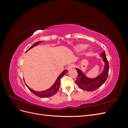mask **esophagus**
Instances as JSON below:
<instances>
[{
    "mask_svg": "<svg viewBox=\"0 0 128 128\" xmlns=\"http://www.w3.org/2000/svg\"><path fill=\"white\" fill-rule=\"evenodd\" d=\"M75 66V65L74 64H70L69 66H68L67 68V70H71L73 68H74Z\"/></svg>",
    "mask_w": 128,
    "mask_h": 128,
    "instance_id": "obj_1",
    "label": "esophagus"
}]
</instances>
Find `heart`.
I'll return each mask as SVG.
<instances>
[{
  "label": "heart",
  "mask_w": 128,
  "mask_h": 128,
  "mask_svg": "<svg viewBox=\"0 0 128 128\" xmlns=\"http://www.w3.org/2000/svg\"><path fill=\"white\" fill-rule=\"evenodd\" d=\"M86 46H87L86 44H78L77 46H76L75 47H74V48H73V50H74V51L76 53H79V52H81V51H82L86 47ZM91 50L90 48H88V50H86L85 53L86 54H88L90 52Z\"/></svg>",
  "instance_id": "obj_1"
}]
</instances>
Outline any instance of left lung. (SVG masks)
Segmentation results:
<instances>
[{
    "label": "left lung",
    "mask_w": 128,
    "mask_h": 128,
    "mask_svg": "<svg viewBox=\"0 0 128 128\" xmlns=\"http://www.w3.org/2000/svg\"><path fill=\"white\" fill-rule=\"evenodd\" d=\"M104 62V67L100 74L95 78H89L84 74L80 69L76 68L78 76L76 83L78 88L86 91H94L101 86L105 82L108 77L109 71V64L106 56L105 52H103L100 56Z\"/></svg>",
    "instance_id": "8db88e82"
}]
</instances>
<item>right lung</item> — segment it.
I'll return each mask as SVG.
<instances>
[{"instance_id": "add662e5", "label": "right lung", "mask_w": 128, "mask_h": 128, "mask_svg": "<svg viewBox=\"0 0 128 128\" xmlns=\"http://www.w3.org/2000/svg\"><path fill=\"white\" fill-rule=\"evenodd\" d=\"M41 42H42V41H38V42H37L36 43H34V44L32 45L28 50L26 51V52L28 50H30V49L35 47V46H37L38 44H40V43ZM67 72L68 71L66 70H64V71L62 72L61 73V74L58 76V77L57 78L56 81L53 84V85L50 88L46 90H43V91H37L33 90L31 89L30 88H29V87L26 85V84L25 83H25L26 84V85L27 86V87H28V88L30 90V91L32 92V93H33L34 94L36 95V96L39 97H40V98L50 97L52 96H53V95L55 94L56 93V92L58 91V90H59V86H60V84L61 78L62 76H63L65 74H66V72Z\"/></svg>"}]
</instances>
